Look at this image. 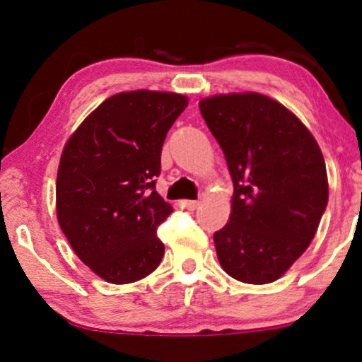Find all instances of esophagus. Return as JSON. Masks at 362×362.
Listing matches in <instances>:
<instances>
[{
    "mask_svg": "<svg viewBox=\"0 0 362 362\" xmlns=\"http://www.w3.org/2000/svg\"><path fill=\"white\" fill-rule=\"evenodd\" d=\"M181 206L187 211H194L199 207V201H181Z\"/></svg>",
    "mask_w": 362,
    "mask_h": 362,
    "instance_id": "obj_1",
    "label": "esophagus"
}]
</instances>
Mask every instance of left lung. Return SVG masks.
Returning <instances> with one entry per match:
<instances>
[{
    "mask_svg": "<svg viewBox=\"0 0 362 362\" xmlns=\"http://www.w3.org/2000/svg\"><path fill=\"white\" fill-rule=\"evenodd\" d=\"M199 108L234 182L229 222L214 234L222 269L244 284L279 280L328 204L323 153L296 115L262 93L207 97Z\"/></svg>",
    "mask_w": 362,
    "mask_h": 362,
    "instance_id": "obj_1",
    "label": "left lung"
}]
</instances>
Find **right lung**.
I'll return each mask as SVG.
<instances>
[{"instance_id": "right-lung-1", "label": "right lung", "mask_w": 362, "mask_h": 362, "mask_svg": "<svg viewBox=\"0 0 362 362\" xmlns=\"http://www.w3.org/2000/svg\"><path fill=\"white\" fill-rule=\"evenodd\" d=\"M187 107L171 92L133 90L102 102L64 146L56 182L59 226L100 279L125 285L160 265L156 229L173 207L155 189L166 133Z\"/></svg>"}]
</instances>
